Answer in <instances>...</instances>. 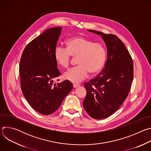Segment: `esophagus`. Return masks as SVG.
Wrapping results in <instances>:
<instances>
[{"mask_svg": "<svg viewBox=\"0 0 151 151\" xmlns=\"http://www.w3.org/2000/svg\"><path fill=\"white\" fill-rule=\"evenodd\" d=\"M79 86H80V85H79V84H73V87L74 88H77V87H79Z\"/></svg>", "mask_w": 151, "mask_h": 151, "instance_id": "esophagus-1", "label": "esophagus"}]
</instances>
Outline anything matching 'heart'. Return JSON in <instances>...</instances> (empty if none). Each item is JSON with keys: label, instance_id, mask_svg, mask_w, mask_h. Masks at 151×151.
Wrapping results in <instances>:
<instances>
[{"label": "heart", "instance_id": "b5f03b06", "mask_svg": "<svg viewBox=\"0 0 151 151\" xmlns=\"http://www.w3.org/2000/svg\"><path fill=\"white\" fill-rule=\"evenodd\" d=\"M66 48L55 47L53 56L60 66L68 68L71 56L77 58L76 67L66 72L64 78L73 83L80 82L88 76L89 73L97 74L103 69L106 60V50L103 45L83 36H74L66 42Z\"/></svg>", "mask_w": 151, "mask_h": 151}]
</instances>
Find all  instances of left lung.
Listing matches in <instances>:
<instances>
[{
  "instance_id": "obj_1",
  "label": "left lung",
  "mask_w": 151,
  "mask_h": 151,
  "mask_svg": "<svg viewBox=\"0 0 151 151\" xmlns=\"http://www.w3.org/2000/svg\"><path fill=\"white\" fill-rule=\"evenodd\" d=\"M88 30L101 36L107 47V57L102 71L84 83L87 95L83 106L91 118L102 119L115 113L127 97L133 80V62L118 36Z\"/></svg>"
}]
</instances>
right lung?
I'll return each mask as SVG.
<instances>
[{
    "label": "right lung",
    "mask_w": 151,
    "mask_h": 151,
    "mask_svg": "<svg viewBox=\"0 0 151 151\" xmlns=\"http://www.w3.org/2000/svg\"><path fill=\"white\" fill-rule=\"evenodd\" d=\"M61 29L52 27L35 38L24 48L19 63L23 94L33 108L44 115L56 111L73 88L68 80L54 83L60 75L53 52Z\"/></svg>",
    "instance_id": "obj_1"
}]
</instances>
